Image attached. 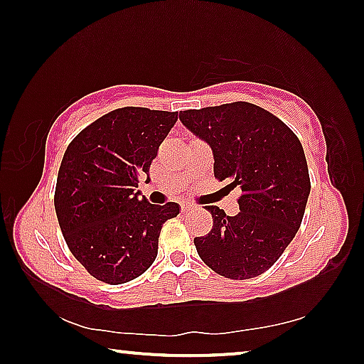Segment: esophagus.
I'll return each mask as SVG.
<instances>
[{
    "label": "esophagus",
    "instance_id": "1",
    "mask_svg": "<svg viewBox=\"0 0 364 364\" xmlns=\"http://www.w3.org/2000/svg\"><path fill=\"white\" fill-rule=\"evenodd\" d=\"M194 205H191V204H181V212L184 213V212H189V210H194Z\"/></svg>",
    "mask_w": 364,
    "mask_h": 364
}]
</instances>
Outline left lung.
I'll return each instance as SVG.
<instances>
[{"label": "left lung", "instance_id": "8db88e82", "mask_svg": "<svg viewBox=\"0 0 364 364\" xmlns=\"http://www.w3.org/2000/svg\"><path fill=\"white\" fill-rule=\"evenodd\" d=\"M180 120L210 144L215 178L241 189L236 217L205 207L213 226L194 237L197 254L225 278H257L278 262L304 218L311 188L304 147L278 117L244 101L183 110Z\"/></svg>", "mask_w": 364, "mask_h": 364}]
</instances>
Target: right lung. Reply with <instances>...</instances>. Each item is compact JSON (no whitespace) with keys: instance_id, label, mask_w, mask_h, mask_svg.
I'll return each mask as SVG.
<instances>
[{"instance_id":"right-lung-1","label":"right lung","mask_w":364,"mask_h":364,"mask_svg":"<svg viewBox=\"0 0 364 364\" xmlns=\"http://www.w3.org/2000/svg\"><path fill=\"white\" fill-rule=\"evenodd\" d=\"M176 120L167 110L115 109L67 146L54 208L67 247L93 278L125 284L156 260L160 230L180 207L149 204L136 188Z\"/></svg>"}]
</instances>
